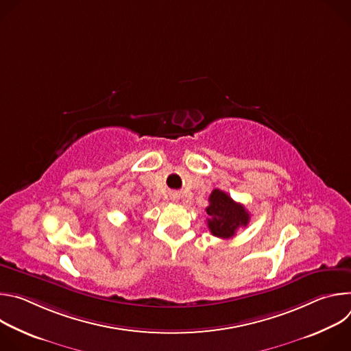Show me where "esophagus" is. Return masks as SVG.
Instances as JSON below:
<instances>
[{"mask_svg":"<svg viewBox=\"0 0 351 351\" xmlns=\"http://www.w3.org/2000/svg\"><path fill=\"white\" fill-rule=\"evenodd\" d=\"M173 198H175V197H173Z\"/></svg>","mask_w":351,"mask_h":351,"instance_id":"34e87169","label":"esophagus"}]
</instances>
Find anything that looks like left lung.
<instances>
[{"label":"left lung","instance_id":"left-lung-1","mask_svg":"<svg viewBox=\"0 0 351 351\" xmlns=\"http://www.w3.org/2000/svg\"><path fill=\"white\" fill-rule=\"evenodd\" d=\"M207 207V225L211 233L219 239H230L239 228H245L250 222L248 211L225 191L215 189L210 194Z\"/></svg>","mask_w":351,"mask_h":351}]
</instances>
